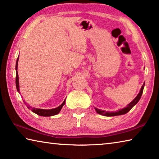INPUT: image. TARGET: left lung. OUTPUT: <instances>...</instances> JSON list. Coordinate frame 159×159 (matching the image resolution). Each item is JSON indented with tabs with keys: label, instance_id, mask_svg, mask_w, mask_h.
Returning a JSON list of instances; mask_svg holds the SVG:
<instances>
[{
	"label": "left lung",
	"instance_id": "8db88e82",
	"mask_svg": "<svg viewBox=\"0 0 159 159\" xmlns=\"http://www.w3.org/2000/svg\"><path fill=\"white\" fill-rule=\"evenodd\" d=\"M144 83L143 85H142V88H141V90L139 91V93L135 98H134L133 101H132L130 104H128L127 107H125V108H123L122 109L119 110V111H115V112H108V111H103V110L101 109H97L95 108V111H97V113H98L99 114H101V115H103V116H118V115H123V114H125L126 113H128L130 110L133 108V107L135 105V104L138 103L139 102V99H140L141 96L142 95V93H143V90H144Z\"/></svg>",
	"mask_w": 159,
	"mask_h": 159
}]
</instances>
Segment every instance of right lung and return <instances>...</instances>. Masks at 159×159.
Wrapping results in <instances>:
<instances>
[{
    "instance_id": "obj_1",
    "label": "right lung",
    "mask_w": 159,
    "mask_h": 159,
    "mask_svg": "<svg viewBox=\"0 0 159 159\" xmlns=\"http://www.w3.org/2000/svg\"><path fill=\"white\" fill-rule=\"evenodd\" d=\"M18 60H19V57L17 60V62H16V88H17V90L19 93H20V85H19V76H18V72H17V66H18ZM25 102V101H24ZM65 104V100L63 102V103L61 104L60 106H59L57 108L52 109H36V108H32L31 107L26 105L27 108L29 109H31V111H33L35 114H36L39 116H55L56 114H59V112L61 111L62 107Z\"/></svg>"
}]
</instances>
